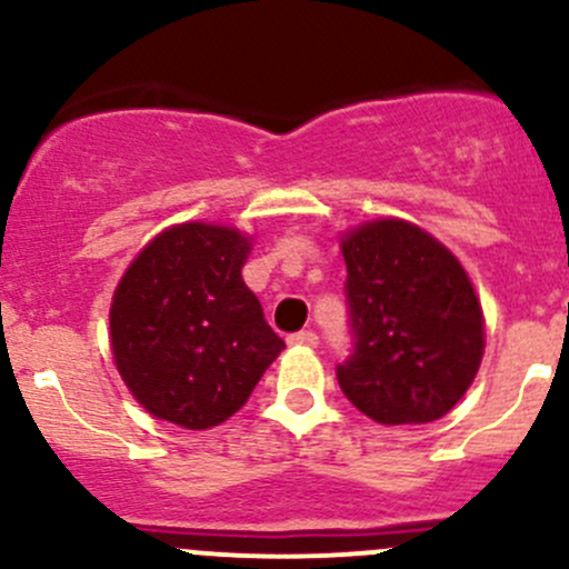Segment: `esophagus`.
Returning a JSON list of instances; mask_svg holds the SVG:
<instances>
[{
  "instance_id": "esophagus-1",
  "label": "esophagus",
  "mask_w": 569,
  "mask_h": 569,
  "mask_svg": "<svg viewBox=\"0 0 569 569\" xmlns=\"http://www.w3.org/2000/svg\"><path fill=\"white\" fill-rule=\"evenodd\" d=\"M291 347H317L319 336L313 330H300V332H291L289 336Z\"/></svg>"
}]
</instances>
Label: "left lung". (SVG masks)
<instances>
[{"label": "left lung", "mask_w": 569, "mask_h": 569, "mask_svg": "<svg viewBox=\"0 0 569 569\" xmlns=\"http://www.w3.org/2000/svg\"><path fill=\"white\" fill-rule=\"evenodd\" d=\"M352 355L343 396L380 423L443 418L485 352L481 306L455 256L401 220L366 222L341 242Z\"/></svg>", "instance_id": "left-lung-1"}]
</instances>
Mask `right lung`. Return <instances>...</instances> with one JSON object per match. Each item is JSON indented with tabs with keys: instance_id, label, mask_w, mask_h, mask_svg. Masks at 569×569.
Returning a JSON list of instances; mask_svg holds the SVG:
<instances>
[{
	"instance_id": "1",
	"label": "right lung",
	"mask_w": 569,
	"mask_h": 569,
	"mask_svg": "<svg viewBox=\"0 0 569 569\" xmlns=\"http://www.w3.org/2000/svg\"><path fill=\"white\" fill-rule=\"evenodd\" d=\"M248 237L183 222L131 261L112 297L109 330L120 377L151 416L183 429L231 418L283 338L244 286Z\"/></svg>"
}]
</instances>
